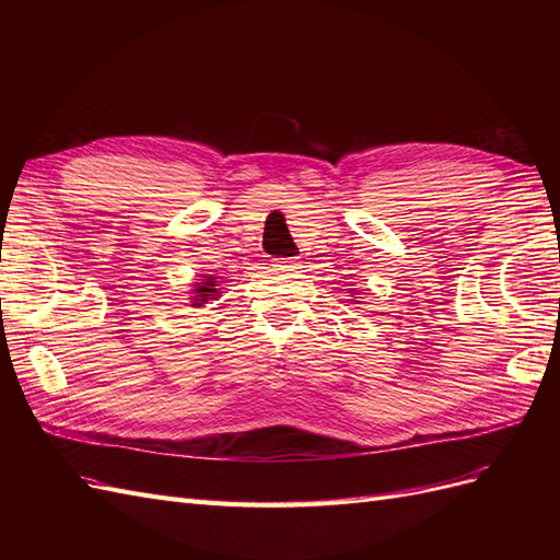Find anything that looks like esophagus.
<instances>
[{
  "label": "esophagus",
  "instance_id": "esophagus-1",
  "mask_svg": "<svg viewBox=\"0 0 560 560\" xmlns=\"http://www.w3.org/2000/svg\"><path fill=\"white\" fill-rule=\"evenodd\" d=\"M276 266H280V268H299V259L296 257H284V259H278Z\"/></svg>",
  "mask_w": 560,
  "mask_h": 560
}]
</instances>
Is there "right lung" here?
Masks as SVG:
<instances>
[{"instance_id": "add662e5", "label": "right lung", "mask_w": 560, "mask_h": 560, "mask_svg": "<svg viewBox=\"0 0 560 560\" xmlns=\"http://www.w3.org/2000/svg\"><path fill=\"white\" fill-rule=\"evenodd\" d=\"M217 280L214 278H206V282H198L196 290H194V306H202V303H208V299H217Z\"/></svg>"}]
</instances>
